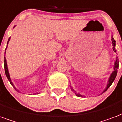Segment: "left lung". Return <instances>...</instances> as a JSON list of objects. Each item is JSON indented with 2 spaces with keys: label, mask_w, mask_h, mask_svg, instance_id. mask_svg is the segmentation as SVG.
I'll return each instance as SVG.
<instances>
[{
  "label": "left lung",
  "mask_w": 122,
  "mask_h": 122,
  "mask_svg": "<svg viewBox=\"0 0 122 122\" xmlns=\"http://www.w3.org/2000/svg\"><path fill=\"white\" fill-rule=\"evenodd\" d=\"M111 41H112V49H113V51L114 52H116V49H115V46H116V41H114V38H113V34H111ZM119 68V60H118V57L116 56V59H115V61H114V67H113V71L112 72V73L110 75V76L109 77V79H108V81H107V85H106V87H105V89L103 91V92L102 93H100V94H102L103 92H105V91H107V89H109V86H111L112 85V83H113V81H114V79L116 78V75H117V72H118V69ZM71 87V86H70ZM72 91H73L75 93L76 96H77L78 97H85V96L83 95V94H81L79 93H77V92L76 91H74V89H73L72 87H71L70 88Z\"/></svg>",
  "instance_id": "obj_1"
}]
</instances>
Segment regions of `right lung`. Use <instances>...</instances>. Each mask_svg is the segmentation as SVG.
I'll return each instance as SVG.
<instances>
[{"label":"right lung","mask_w":122,"mask_h":122,"mask_svg":"<svg viewBox=\"0 0 122 122\" xmlns=\"http://www.w3.org/2000/svg\"><path fill=\"white\" fill-rule=\"evenodd\" d=\"M15 26H14V28H15ZM10 39L11 37H10V38L8 39V43H7V46H6V48H8V43H9V41H10ZM6 51H5V55H4V70H5V74H6V77H7V78H8V79L9 80V81L10 82L11 85H12V86L14 87V89L16 90V91H17V92H19L20 91L18 90L16 87L15 86V85H14V84L13 83V82L11 81V77H10V73H9V70H8V64H7V61H6ZM39 93H40V92H39ZM38 94V92H37V93H34V94Z\"/></svg>","instance_id":"right-lung-1"}]
</instances>
